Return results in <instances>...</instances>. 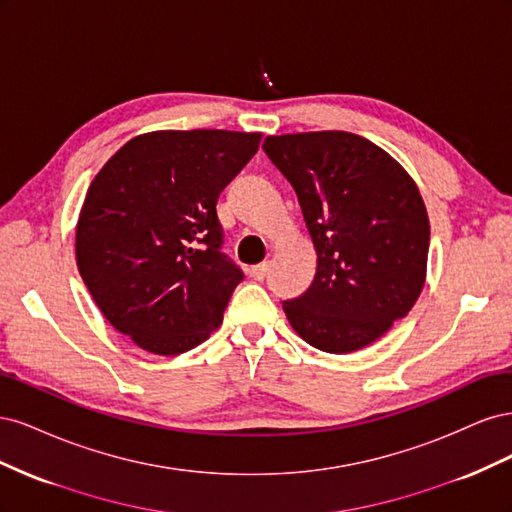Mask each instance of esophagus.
I'll use <instances>...</instances> for the list:
<instances>
[{
    "instance_id": "obj_1",
    "label": "esophagus",
    "mask_w": 512,
    "mask_h": 512,
    "mask_svg": "<svg viewBox=\"0 0 512 512\" xmlns=\"http://www.w3.org/2000/svg\"><path fill=\"white\" fill-rule=\"evenodd\" d=\"M267 271H269V265H267V262H262V265H256V267L250 269V275L254 277V280H265Z\"/></svg>"
}]
</instances>
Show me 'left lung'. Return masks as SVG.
I'll use <instances>...</instances> for the list:
<instances>
[{
	"label": "left lung",
	"instance_id": "8db88e82",
	"mask_svg": "<svg viewBox=\"0 0 512 512\" xmlns=\"http://www.w3.org/2000/svg\"><path fill=\"white\" fill-rule=\"evenodd\" d=\"M262 149L297 192L318 256L312 286L282 303L290 327L331 354L374 344L425 286L429 218L414 179L342 130L267 136Z\"/></svg>",
	"mask_w": 512,
	"mask_h": 512
}]
</instances>
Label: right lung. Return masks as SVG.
I'll return each instance as SVG.
<instances>
[{
    "mask_svg": "<svg viewBox=\"0 0 512 512\" xmlns=\"http://www.w3.org/2000/svg\"><path fill=\"white\" fill-rule=\"evenodd\" d=\"M260 138L138 134L91 181L76 222V267L104 318L138 348L183 354L222 324L243 273L220 252L215 205Z\"/></svg>",
    "mask_w": 512,
    "mask_h": 512,
    "instance_id": "1",
    "label": "right lung"
}]
</instances>
